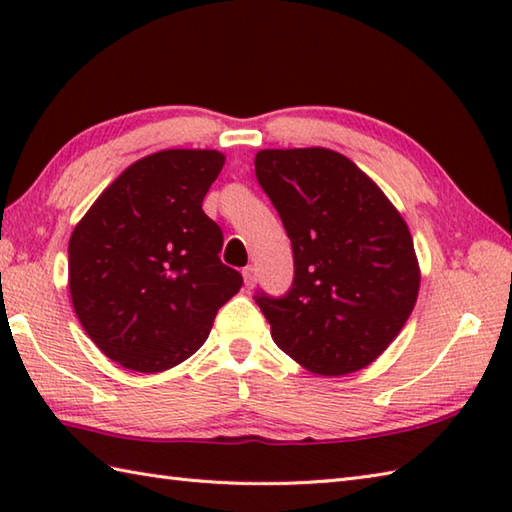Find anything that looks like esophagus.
<instances>
[{"mask_svg": "<svg viewBox=\"0 0 512 512\" xmlns=\"http://www.w3.org/2000/svg\"><path fill=\"white\" fill-rule=\"evenodd\" d=\"M242 275H244V284H246V288H255V284H257V279H259V275H257V268L250 264V266H246L244 270H242Z\"/></svg>", "mask_w": 512, "mask_h": 512, "instance_id": "obj_1", "label": "esophagus"}]
</instances>
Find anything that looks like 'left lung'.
Listing matches in <instances>:
<instances>
[{
  "mask_svg": "<svg viewBox=\"0 0 512 512\" xmlns=\"http://www.w3.org/2000/svg\"><path fill=\"white\" fill-rule=\"evenodd\" d=\"M255 176L295 257L284 297L255 295L273 341L321 376L374 363L418 299L420 268L402 215L372 178L332 149H262Z\"/></svg>",
  "mask_w": 512,
  "mask_h": 512,
  "instance_id": "left-lung-1",
  "label": "left lung"
}]
</instances>
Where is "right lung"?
I'll return each instance as SVG.
<instances>
[{"label": "right lung", "instance_id": "add662e5", "mask_svg": "<svg viewBox=\"0 0 512 512\" xmlns=\"http://www.w3.org/2000/svg\"><path fill=\"white\" fill-rule=\"evenodd\" d=\"M222 167L215 149L140 158L72 231L74 312L96 347L125 369L156 374L187 361L244 284L222 264V228L202 211Z\"/></svg>", "mask_w": 512, "mask_h": 512}]
</instances>
